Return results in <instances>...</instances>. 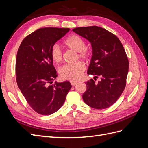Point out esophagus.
<instances>
[{
  "mask_svg": "<svg viewBox=\"0 0 148 148\" xmlns=\"http://www.w3.org/2000/svg\"><path fill=\"white\" fill-rule=\"evenodd\" d=\"M70 83H71V86H75V85L77 84V82H73V81L71 82Z\"/></svg>",
  "mask_w": 148,
  "mask_h": 148,
  "instance_id": "1",
  "label": "esophagus"
}]
</instances>
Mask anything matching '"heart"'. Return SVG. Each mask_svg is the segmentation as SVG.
I'll return each instance as SVG.
<instances>
[{"mask_svg": "<svg viewBox=\"0 0 148 148\" xmlns=\"http://www.w3.org/2000/svg\"><path fill=\"white\" fill-rule=\"evenodd\" d=\"M64 44L68 48L78 52L79 57L83 59H87L89 57V53L85 49L86 43L77 35H71L66 39ZM51 56L55 63L59 64L62 60L63 55L60 47L57 45L53 46L51 51ZM85 67L81 62L73 64L65 65L59 69V75L62 79L70 81H77L82 77Z\"/></svg>", "mask_w": 148, "mask_h": 148, "instance_id": "heart-1", "label": "heart"}]
</instances>
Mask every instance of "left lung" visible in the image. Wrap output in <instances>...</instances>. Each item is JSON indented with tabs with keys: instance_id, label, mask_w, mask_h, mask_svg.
Instances as JSON below:
<instances>
[{
	"instance_id": "8db88e82",
	"label": "left lung",
	"mask_w": 148,
	"mask_h": 148,
	"mask_svg": "<svg viewBox=\"0 0 148 148\" xmlns=\"http://www.w3.org/2000/svg\"><path fill=\"white\" fill-rule=\"evenodd\" d=\"M75 33L91 43L92 56L88 75L94 79L86 82L87 89L83 95L86 104L96 109H104L118 100L126 86L128 72V57L119 38L109 31L97 26L78 27Z\"/></svg>"
}]
</instances>
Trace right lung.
Here are the masks:
<instances>
[{
  "label": "right lung",
  "mask_w": 148,
  "mask_h": 148,
  "mask_svg": "<svg viewBox=\"0 0 148 148\" xmlns=\"http://www.w3.org/2000/svg\"><path fill=\"white\" fill-rule=\"evenodd\" d=\"M69 30L38 29L23 40L18 51L15 64L18 86L29 105L39 114L51 115L60 109L71 88L67 81L49 85L57 77L51 49Z\"/></svg>",
  "instance_id": "1"
}]
</instances>
